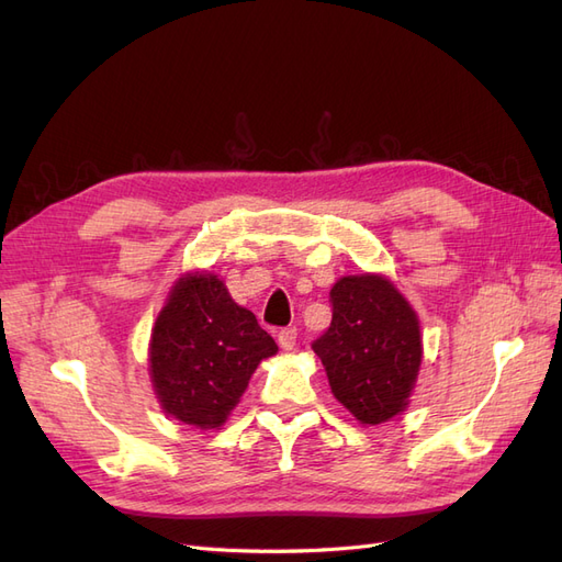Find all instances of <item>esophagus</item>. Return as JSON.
Masks as SVG:
<instances>
[{"label":"esophagus","instance_id":"34e87169","mask_svg":"<svg viewBox=\"0 0 562 562\" xmlns=\"http://www.w3.org/2000/svg\"><path fill=\"white\" fill-rule=\"evenodd\" d=\"M295 345H297V330L295 328H283L279 333V347L283 351H293Z\"/></svg>","mask_w":562,"mask_h":562}]
</instances>
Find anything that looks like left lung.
<instances>
[{"mask_svg":"<svg viewBox=\"0 0 562 562\" xmlns=\"http://www.w3.org/2000/svg\"><path fill=\"white\" fill-rule=\"evenodd\" d=\"M333 321L312 349L333 396L363 427L401 415L417 384L422 333L417 312L382 274L342 277L330 291Z\"/></svg>","mask_w":562,"mask_h":562,"instance_id":"left-lung-1","label":"left lung"}]
</instances>
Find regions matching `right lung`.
Segmentation results:
<instances>
[{"label": "right lung", "mask_w": 562, "mask_h": 562, "mask_svg": "<svg viewBox=\"0 0 562 562\" xmlns=\"http://www.w3.org/2000/svg\"><path fill=\"white\" fill-rule=\"evenodd\" d=\"M279 351L223 279L187 271L166 295L149 335V380L161 411L196 429L223 427L248 380Z\"/></svg>", "instance_id": "1"}]
</instances>
